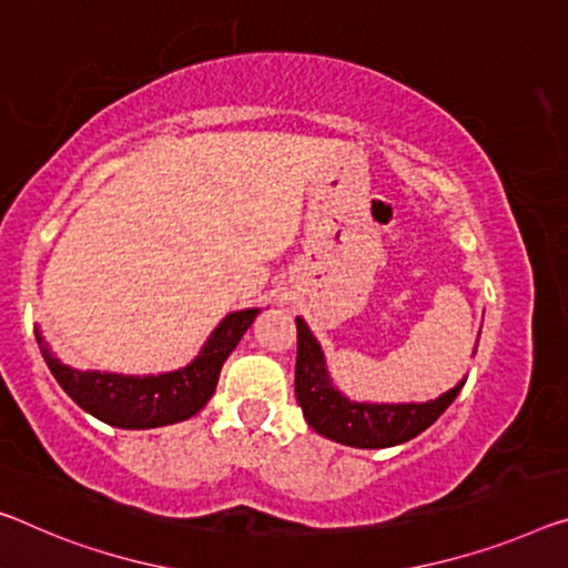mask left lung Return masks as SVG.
Returning a JSON list of instances; mask_svg holds the SVG:
<instances>
[{
    "instance_id": "1",
    "label": "left lung",
    "mask_w": 568,
    "mask_h": 568,
    "mask_svg": "<svg viewBox=\"0 0 568 568\" xmlns=\"http://www.w3.org/2000/svg\"><path fill=\"white\" fill-rule=\"evenodd\" d=\"M459 388L462 383L429 404H353L329 383L317 339L304 320L296 317L294 394L307 424L327 439L361 449L404 444L429 429L457 398Z\"/></svg>"
}]
</instances>
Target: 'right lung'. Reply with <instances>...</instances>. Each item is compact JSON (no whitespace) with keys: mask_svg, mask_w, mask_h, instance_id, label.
Masks as SVG:
<instances>
[{"mask_svg":"<svg viewBox=\"0 0 568 568\" xmlns=\"http://www.w3.org/2000/svg\"><path fill=\"white\" fill-rule=\"evenodd\" d=\"M258 310L233 312L225 317L187 368L132 378L113 373H81L68 368L50 353L38 333L40 353L50 373L83 412L119 429H154V426L185 422L215 394L223 363L256 320Z\"/></svg>","mask_w":568,"mask_h":568,"instance_id":"obj_1","label":"right lung"}]
</instances>
